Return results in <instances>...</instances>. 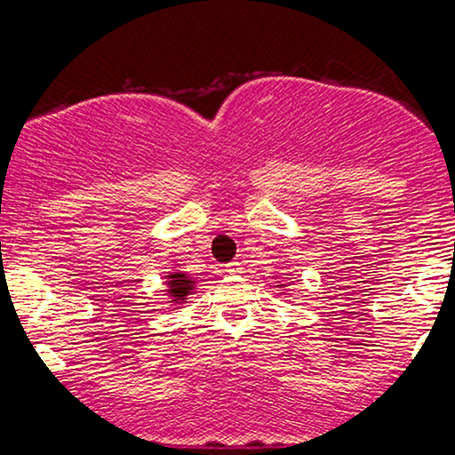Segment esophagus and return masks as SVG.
I'll return each instance as SVG.
<instances>
[{
    "mask_svg": "<svg viewBox=\"0 0 455 455\" xmlns=\"http://www.w3.org/2000/svg\"><path fill=\"white\" fill-rule=\"evenodd\" d=\"M227 274L228 275H242L243 274V265L239 263V260H231V263L227 265Z\"/></svg>",
    "mask_w": 455,
    "mask_h": 455,
    "instance_id": "34e87169",
    "label": "esophagus"
}]
</instances>
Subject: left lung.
<instances>
[{
  "label": "left lung",
  "instance_id": "1",
  "mask_svg": "<svg viewBox=\"0 0 455 455\" xmlns=\"http://www.w3.org/2000/svg\"><path fill=\"white\" fill-rule=\"evenodd\" d=\"M275 278H278V275H275ZM275 286H278V289L282 291V295H289V284H286V282H275Z\"/></svg>",
  "mask_w": 455,
  "mask_h": 455
}]
</instances>
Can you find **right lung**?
Returning <instances> with one entry per match:
<instances>
[{"mask_svg":"<svg viewBox=\"0 0 455 455\" xmlns=\"http://www.w3.org/2000/svg\"><path fill=\"white\" fill-rule=\"evenodd\" d=\"M164 284H166V304L175 306V310L180 306L188 304V297H190L192 293H196L195 291L196 280L181 269L166 271Z\"/></svg>","mask_w":455,"mask_h":455,"instance_id":"obj_1","label":"right lung"}]
</instances>
